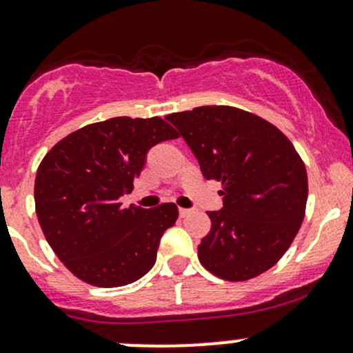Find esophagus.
Segmentation results:
<instances>
[{"mask_svg":"<svg viewBox=\"0 0 353 353\" xmlns=\"http://www.w3.org/2000/svg\"><path fill=\"white\" fill-rule=\"evenodd\" d=\"M190 213H191V210H186V208H179V215L183 216V219H184V216H188V215H190Z\"/></svg>","mask_w":353,"mask_h":353,"instance_id":"1","label":"esophagus"}]
</instances>
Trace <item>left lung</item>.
<instances>
[{
	"instance_id": "1",
	"label": "left lung",
	"mask_w": 353,
	"mask_h": 353,
	"mask_svg": "<svg viewBox=\"0 0 353 353\" xmlns=\"http://www.w3.org/2000/svg\"><path fill=\"white\" fill-rule=\"evenodd\" d=\"M165 119L179 130L205 179L222 183L223 208L206 212L212 229L198 245L199 263L227 282L265 273L304 220V160L275 124L232 105H201Z\"/></svg>"
}]
</instances>
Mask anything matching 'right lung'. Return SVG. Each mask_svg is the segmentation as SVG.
<instances>
[{"label": "right lung", "mask_w": 353, "mask_h": 353, "mask_svg": "<svg viewBox=\"0 0 353 353\" xmlns=\"http://www.w3.org/2000/svg\"><path fill=\"white\" fill-rule=\"evenodd\" d=\"M177 138L162 117L92 123L59 140L35 176V213L46 241L63 265L94 287H123L155 265L160 237L176 223L177 206L123 208L145 157Z\"/></svg>", "instance_id": "add662e5"}]
</instances>
